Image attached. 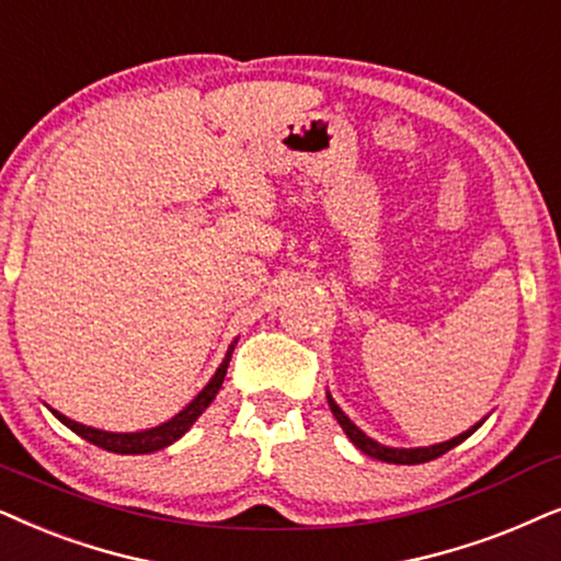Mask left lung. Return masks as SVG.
Listing matches in <instances>:
<instances>
[{"instance_id": "obj_1", "label": "left lung", "mask_w": 561, "mask_h": 561, "mask_svg": "<svg viewBox=\"0 0 561 561\" xmlns=\"http://www.w3.org/2000/svg\"><path fill=\"white\" fill-rule=\"evenodd\" d=\"M327 402H330V410L334 414V420H337L340 427H343L347 438L353 440V446L360 448L366 456L378 458V461H387V463H425V461H433V458L443 456L446 450H450L454 446H458V443L467 440L469 435L474 433L479 425H482V423H477L474 427H469L467 433L456 435V438H450L446 443H435V446H427V448H389V446H381V443H376L374 438H368V435L363 433L360 427L355 425L343 410H340L337 402H334L330 394H327Z\"/></svg>"}]
</instances>
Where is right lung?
Instances as JSON below:
<instances>
[{
	"label": "right lung",
	"mask_w": 561,
	"mask_h": 561,
	"mask_svg": "<svg viewBox=\"0 0 561 561\" xmlns=\"http://www.w3.org/2000/svg\"><path fill=\"white\" fill-rule=\"evenodd\" d=\"M231 351H234V345L229 347L227 355H224L221 366H218L214 378H210L206 387H203L201 394L195 397L193 402L185 407V410H180L172 420H167V423H162V425L149 427V431H141V433H107V431H98V427H87L82 423H75V420H69L67 414H61L56 410H50V412H54L56 417L69 427V431L82 435L84 440L94 443V446L113 450V454H151V450L167 448V446H172V443L178 438H183V435L191 431V425L195 423V420L201 417L203 410H206V407L214 402L218 389H221V383H224V376H227Z\"/></svg>",
	"instance_id": "obj_1"
}]
</instances>
